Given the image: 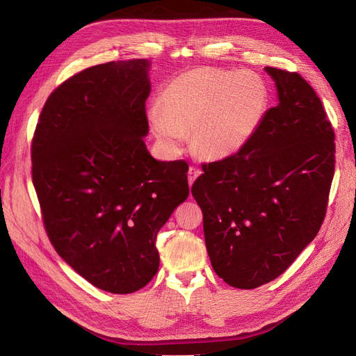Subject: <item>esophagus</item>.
I'll list each match as a JSON object with an SVG mask.
<instances>
[{
	"label": "esophagus",
	"instance_id": "1",
	"mask_svg": "<svg viewBox=\"0 0 356 356\" xmlns=\"http://www.w3.org/2000/svg\"><path fill=\"white\" fill-rule=\"evenodd\" d=\"M202 174V172H200V169H197V168H190L188 169V184L191 186L193 184V182H195V179L199 177Z\"/></svg>",
	"mask_w": 356,
	"mask_h": 356
}]
</instances>
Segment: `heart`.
Masks as SVG:
<instances>
[{"instance_id": "heart-1", "label": "heart", "mask_w": 356, "mask_h": 356, "mask_svg": "<svg viewBox=\"0 0 356 356\" xmlns=\"http://www.w3.org/2000/svg\"><path fill=\"white\" fill-rule=\"evenodd\" d=\"M267 105L268 89L260 75L202 67L170 80L148 120L166 152L178 153L191 132L193 149L200 157L224 160L251 141Z\"/></svg>"}]
</instances>
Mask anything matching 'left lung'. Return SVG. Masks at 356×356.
Masks as SVG:
<instances>
[{
  "mask_svg": "<svg viewBox=\"0 0 356 356\" xmlns=\"http://www.w3.org/2000/svg\"><path fill=\"white\" fill-rule=\"evenodd\" d=\"M264 71L277 105L241 153L203 165L191 187L213 270L242 289L281 276L315 239L334 175V131L318 95L297 72Z\"/></svg>",
  "mask_w": 356,
  "mask_h": 356,
  "instance_id": "8db88e82",
  "label": "left lung"
}]
</instances>
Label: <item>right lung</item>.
Returning a JSON list of instances; mask_svg holds the SVG:
<instances>
[{
    "instance_id": "right-lung-1",
    "label": "right lung",
    "mask_w": 356,
    "mask_h": 356,
    "mask_svg": "<svg viewBox=\"0 0 356 356\" xmlns=\"http://www.w3.org/2000/svg\"><path fill=\"white\" fill-rule=\"evenodd\" d=\"M148 59L106 62L53 92L32 139L51 245L96 288L131 294L157 273L159 230L188 197L186 161L147 149Z\"/></svg>"
}]
</instances>
